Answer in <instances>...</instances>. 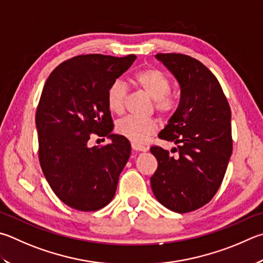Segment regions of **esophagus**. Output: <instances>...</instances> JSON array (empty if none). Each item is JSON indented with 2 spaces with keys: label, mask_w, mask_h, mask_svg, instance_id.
I'll return each mask as SVG.
<instances>
[{
  "label": "esophagus",
  "mask_w": 263,
  "mask_h": 263,
  "mask_svg": "<svg viewBox=\"0 0 263 263\" xmlns=\"http://www.w3.org/2000/svg\"><path fill=\"white\" fill-rule=\"evenodd\" d=\"M131 146H132V149H135L137 152H147V149H148L147 147L142 146L140 144H135V142H132Z\"/></svg>",
  "instance_id": "1"
}]
</instances>
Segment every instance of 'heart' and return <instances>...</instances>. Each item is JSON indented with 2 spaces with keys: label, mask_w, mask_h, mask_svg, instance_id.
<instances>
[{
  "label": "heart",
  "mask_w": 263,
  "mask_h": 263,
  "mask_svg": "<svg viewBox=\"0 0 263 263\" xmlns=\"http://www.w3.org/2000/svg\"><path fill=\"white\" fill-rule=\"evenodd\" d=\"M132 83L153 99V106L160 115L164 117L173 115L177 107V100L169 92L170 80L163 71L154 66L144 68L135 73ZM126 99L127 88L121 80H116L109 86L107 106L112 114L121 115L124 112ZM116 131L131 142L144 144L157 131V122L153 118L125 117L116 124Z\"/></svg>",
  "instance_id": "1"
}]
</instances>
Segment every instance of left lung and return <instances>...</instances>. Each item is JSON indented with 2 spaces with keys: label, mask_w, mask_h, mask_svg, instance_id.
I'll list each match as a JSON object with an SVG mask.
<instances>
[{
  "label": "left lung",
  "mask_w": 263,
  "mask_h": 263,
  "mask_svg": "<svg viewBox=\"0 0 263 263\" xmlns=\"http://www.w3.org/2000/svg\"><path fill=\"white\" fill-rule=\"evenodd\" d=\"M180 86L177 110L159 138L179 153L152 146L157 169L151 177L159 202L176 213L204 206L222 184L232 153L231 110L217 78L201 62L184 54H157Z\"/></svg>",
  "instance_id": "8db88e82"
}]
</instances>
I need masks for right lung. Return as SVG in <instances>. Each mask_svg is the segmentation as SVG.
Returning <instances> with one entry per match:
<instances>
[{"instance_id": "right-lung-1", "label": "right lung", "mask_w": 263, "mask_h": 263, "mask_svg": "<svg viewBox=\"0 0 263 263\" xmlns=\"http://www.w3.org/2000/svg\"><path fill=\"white\" fill-rule=\"evenodd\" d=\"M136 55H78L52 70L42 89L35 124L41 169L61 201L94 212L111 201L130 157L126 138L111 135L107 90L130 68ZM93 135L110 144L88 147Z\"/></svg>"}]
</instances>
